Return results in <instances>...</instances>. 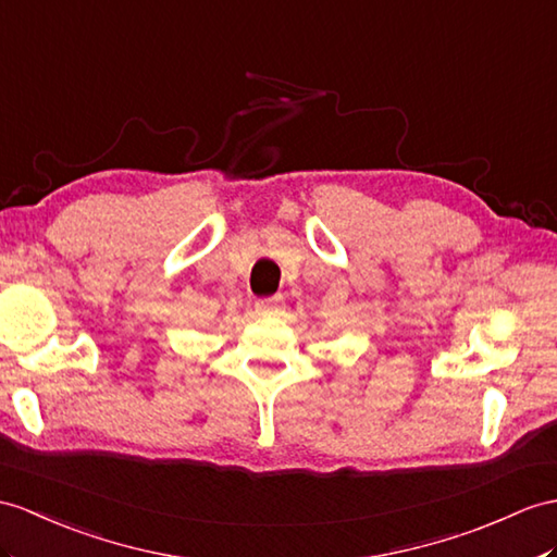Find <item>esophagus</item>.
Returning <instances> with one entry per match:
<instances>
[{"instance_id":"34e87169","label":"esophagus","mask_w":557,"mask_h":557,"mask_svg":"<svg viewBox=\"0 0 557 557\" xmlns=\"http://www.w3.org/2000/svg\"><path fill=\"white\" fill-rule=\"evenodd\" d=\"M281 307H283V297H281V295H276V297H264V300H257V302H255L257 314H262V317L276 314V311H278Z\"/></svg>"}]
</instances>
